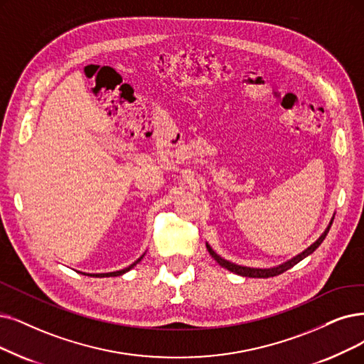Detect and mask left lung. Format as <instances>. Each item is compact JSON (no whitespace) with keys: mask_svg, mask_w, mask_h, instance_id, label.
<instances>
[{"mask_svg":"<svg viewBox=\"0 0 364 364\" xmlns=\"http://www.w3.org/2000/svg\"><path fill=\"white\" fill-rule=\"evenodd\" d=\"M331 224H333V220L330 221L328 227L326 228V231L323 232L321 237H319L315 243H312L308 250H304L301 254L296 255V257H294V258H291V259H288L287 263L279 264V266H276V267H272V269H252V267L237 266V264H235V263H230V261H227V259L221 258L220 255H218V254L210 248V246H209L208 243H206V248H208L209 254L212 255V258L216 261V263L220 264L221 267H224V269L230 270V272H235V273H237V274H240V276H248V278H272V276H278V274H281V273L287 272L288 269H291L293 266H296L297 263H300V261H301L303 258H306L308 255H311V254L318 248V246L323 243V240L326 239V236H327V232H328V230H330Z\"/></svg>","mask_w":364,"mask_h":364,"instance_id":"8db88e82","label":"left lung"}]
</instances>
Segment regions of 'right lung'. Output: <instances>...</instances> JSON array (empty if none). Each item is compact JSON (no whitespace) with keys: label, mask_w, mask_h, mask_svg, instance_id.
<instances>
[{"label":"right lung","mask_w":364,"mask_h":364,"mask_svg":"<svg viewBox=\"0 0 364 364\" xmlns=\"http://www.w3.org/2000/svg\"><path fill=\"white\" fill-rule=\"evenodd\" d=\"M143 258V255L137 259V261H134V263L132 264V266H128V267H125V269H122V270H118V272H110V273H98V274H91V273H83V274H88V276H98V278H109V276H121V274H124V273H127L128 270H132L139 261Z\"/></svg>","instance_id":"right-lung-1"}]
</instances>
